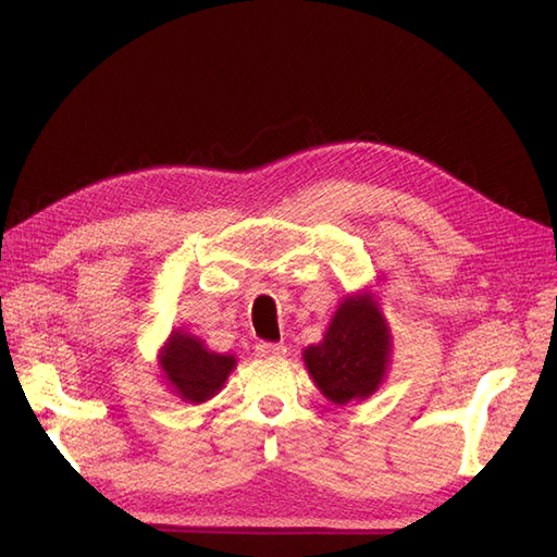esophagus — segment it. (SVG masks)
<instances>
[{
    "mask_svg": "<svg viewBox=\"0 0 557 557\" xmlns=\"http://www.w3.org/2000/svg\"><path fill=\"white\" fill-rule=\"evenodd\" d=\"M256 350L260 358H285V352H288V348L283 344H272V342H260Z\"/></svg>",
    "mask_w": 557,
    "mask_h": 557,
    "instance_id": "esophagus-1",
    "label": "esophagus"
}]
</instances>
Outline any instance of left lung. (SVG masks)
I'll list each match as a JSON object with an SVG mask.
<instances>
[{
    "instance_id": "left-lung-1",
    "label": "left lung",
    "mask_w": 557,
    "mask_h": 557,
    "mask_svg": "<svg viewBox=\"0 0 557 557\" xmlns=\"http://www.w3.org/2000/svg\"><path fill=\"white\" fill-rule=\"evenodd\" d=\"M391 356L393 334L372 290L346 295L323 342L301 350L318 391L339 407L372 397L387 376Z\"/></svg>"
}]
</instances>
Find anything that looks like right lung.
<instances>
[{
    "mask_svg": "<svg viewBox=\"0 0 557 557\" xmlns=\"http://www.w3.org/2000/svg\"><path fill=\"white\" fill-rule=\"evenodd\" d=\"M234 367L237 358L211 350L205 339L183 327L172 330L158 350V369L164 385L185 404H205L215 397Z\"/></svg>",
    "mask_w": 557,
    "mask_h": 557,
    "instance_id": "obj_1",
    "label": "right lung"
}]
</instances>
